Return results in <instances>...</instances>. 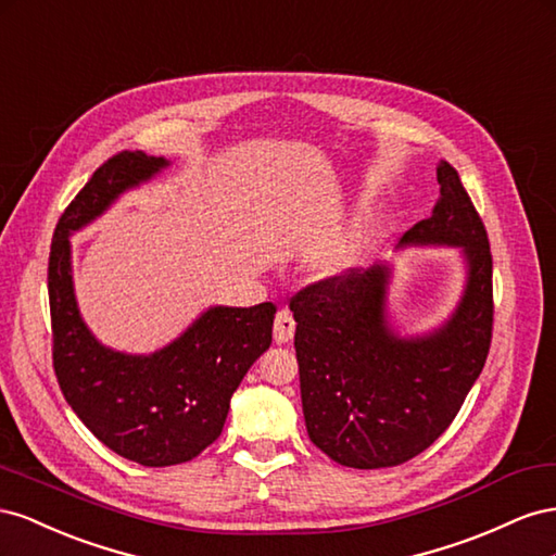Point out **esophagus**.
I'll return each instance as SVG.
<instances>
[{"instance_id":"obj_1","label":"esophagus","mask_w":556,"mask_h":556,"mask_svg":"<svg viewBox=\"0 0 556 556\" xmlns=\"http://www.w3.org/2000/svg\"><path fill=\"white\" fill-rule=\"evenodd\" d=\"M275 342L277 344H287L289 340H293V332H295V321H293V314L289 309H281L277 312V319H275Z\"/></svg>"}]
</instances>
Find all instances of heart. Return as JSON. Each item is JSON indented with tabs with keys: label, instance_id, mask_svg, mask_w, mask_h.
I'll list each match as a JSON object with an SVG mask.
<instances>
[{
	"label": "heart",
	"instance_id": "1",
	"mask_svg": "<svg viewBox=\"0 0 556 556\" xmlns=\"http://www.w3.org/2000/svg\"><path fill=\"white\" fill-rule=\"evenodd\" d=\"M375 237V216L361 214L349 220L338 232H332L326 242L314 249L307 269L314 281L338 283L349 277L366 258Z\"/></svg>",
	"mask_w": 556,
	"mask_h": 556
}]
</instances>
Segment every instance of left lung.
I'll use <instances>...</instances> for the list:
<instances>
[{"mask_svg":"<svg viewBox=\"0 0 556 556\" xmlns=\"http://www.w3.org/2000/svg\"><path fill=\"white\" fill-rule=\"evenodd\" d=\"M438 184L431 216L409 228L399 249L462 253L464 289L445 321L401 332L389 312L391 263L312 283L291 303L307 433L340 466L391 468L431 447L484 368L494 321L486 230L445 161Z\"/></svg>","mask_w":556,"mask_h":556,"instance_id":"obj_1","label":"left lung"}]
</instances>
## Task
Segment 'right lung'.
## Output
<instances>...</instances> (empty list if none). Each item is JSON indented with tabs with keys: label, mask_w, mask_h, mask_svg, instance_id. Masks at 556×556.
Returning <instances> with one entry per match:
<instances>
[{
	"label": "right lung",
	"mask_w": 556,
	"mask_h": 556,
	"mask_svg": "<svg viewBox=\"0 0 556 556\" xmlns=\"http://www.w3.org/2000/svg\"><path fill=\"white\" fill-rule=\"evenodd\" d=\"M167 157L123 151L106 161L60 216L49 261L53 368L65 401L100 442L139 466H177L224 431L232 393L273 342L277 307L212 305L151 354L102 344L74 293L70 237L123 193L151 181Z\"/></svg>",
	"instance_id": "1"
}]
</instances>
